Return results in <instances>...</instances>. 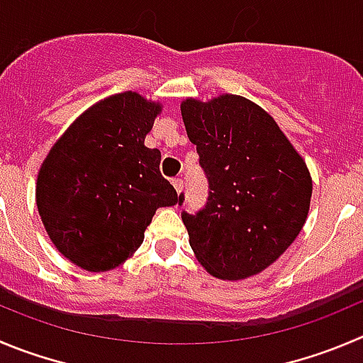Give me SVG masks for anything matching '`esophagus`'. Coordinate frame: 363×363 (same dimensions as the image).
Listing matches in <instances>:
<instances>
[{"instance_id":"esophagus-1","label":"esophagus","mask_w":363,"mask_h":363,"mask_svg":"<svg viewBox=\"0 0 363 363\" xmlns=\"http://www.w3.org/2000/svg\"><path fill=\"white\" fill-rule=\"evenodd\" d=\"M172 187L176 189V192H178V194H182V191H184V182H182L179 178H174L172 179Z\"/></svg>"}]
</instances>
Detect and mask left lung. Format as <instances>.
Segmentation results:
<instances>
[{"mask_svg": "<svg viewBox=\"0 0 363 363\" xmlns=\"http://www.w3.org/2000/svg\"><path fill=\"white\" fill-rule=\"evenodd\" d=\"M179 108L210 184L205 208L182 213L189 244L216 278L258 274L305 226L308 167L271 113L242 96L220 94L205 103L187 98Z\"/></svg>", "mask_w": 363, "mask_h": 363, "instance_id": "obj_1", "label": "left lung"}]
</instances>
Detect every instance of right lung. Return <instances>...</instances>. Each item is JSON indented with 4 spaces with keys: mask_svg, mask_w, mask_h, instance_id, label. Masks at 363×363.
Masks as SVG:
<instances>
[{
    "mask_svg": "<svg viewBox=\"0 0 363 363\" xmlns=\"http://www.w3.org/2000/svg\"><path fill=\"white\" fill-rule=\"evenodd\" d=\"M162 103L132 91L85 110L53 144L37 174L35 201L51 242L78 267H119L144 240L155 212L178 203L144 139Z\"/></svg>",
    "mask_w": 363,
    "mask_h": 363,
    "instance_id": "add662e5",
    "label": "right lung"
}]
</instances>
